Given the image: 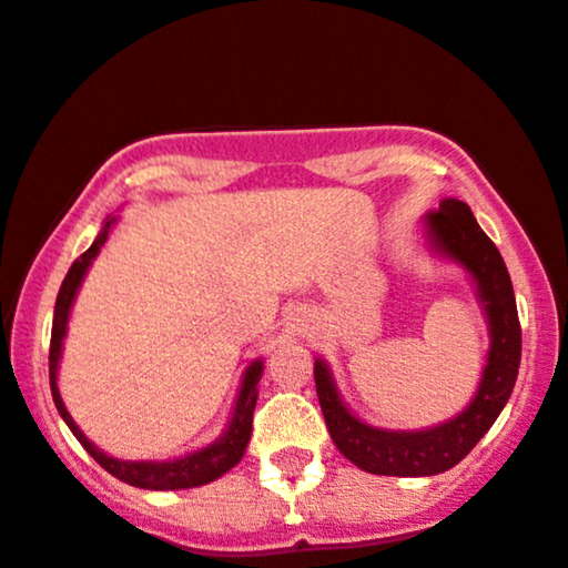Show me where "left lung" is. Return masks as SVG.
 Returning <instances> with one entry per match:
<instances>
[{"mask_svg":"<svg viewBox=\"0 0 568 568\" xmlns=\"http://www.w3.org/2000/svg\"><path fill=\"white\" fill-rule=\"evenodd\" d=\"M428 251L468 272L489 327L487 365L474 399L455 418L418 432H394L359 420L341 399L325 359H314V386L325 426L338 453L378 476H436L449 470L479 444L503 413L521 365V323L514 283L497 245L479 227L463 201L444 197L439 211L423 216Z\"/></svg>","mask_w":568,"mask_h":568,"instance_id":"obj_1","label":"left lung"}]
</instances>
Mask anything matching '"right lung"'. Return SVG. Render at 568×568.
I'll return each instance as SVG.
<instances>
[{"instance_id": "obj_1", "label": "right lung", "mask_w": 568, "mask_h": 568, "mask_svg": "<svg viewBox=\"0 0 568 568\" xmlns=\"http://www.w3.org/2000/svg\"><path fill=\"white\" fill-rule=\"evenodd\" d=\"M115 224V216H108L105 224H102L100 235L94 237V243L81 254L77 262L71 264L68 275L60 285L58 302H54V317H52V341H50V388L54 407H58L60 418L65 420V426L71 428L73 436L81 442V447L87 449L94 460L100 463L108 474L121 479L124 484H132V487L140 489H190V487H203V484L219 479V476L227 474L230 468H235L241 463V457L248 447L251 432H254V407L258 399V381H262L264 362L254 359L243 373L241 392H237L235 407H232V418L224 428V434L214 439L206 447L195 449V453H187L184 457H174V460H119V457H111L102 453L100 447H94L92 442L87 439L84 432L77 426V420L71 418L63 405V396L58 392V362L63 357V338L68 331V317H71L73 298L84 283V275L89 264L94 262V256L100 254V248L108 241V232Z\"/></svg>"}]
</instances>
